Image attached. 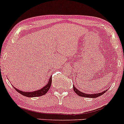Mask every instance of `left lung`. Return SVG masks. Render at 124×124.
Masks as SVG:
<instances>
[{
    "label": "left lung",
    "instance_id": "1",
    "mask_svg": "<svg viewBox=\"0 0 124 124\" xmlns=\"http://www.w3.org/2000/svg\"><path fill=\"white\" fill-rule=\"evenodd\" d=\"M73 90L74 91V92H75L77 95H79V96H80L85 97V98H97V97H99L100 96H101V95H102L103 94H104V93H105V92L107 91H108V89L102 92H100V93H95V94H86V93H83V92H81L80 91L78 90V89H77V88H76L75 86L73 85Z\"/></svg>",
    "mask_w": 124,
    "mask_h": 124
}]
</instances>
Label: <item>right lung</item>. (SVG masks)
Wrapping results in <instances>:
<instances>
[{
  "label": "right lung",
  "instance_id": "1",
  "mask_svg": "<svg viewBox=\"0 0 124 124\" xmlns=\"http://www.w3.org/2000/svg\"><path fill=\"white\" fill-rule=\"evenodd\" d=\"M51 83H52V77L51 76L50 78V80H49L48 83H47V85L46 86H44V87L42 88L41 89H39V90L36 91H33V92H23L22 91L18 90V89H16V88H14V89H16V91L18 92H19V93L25 96H27V97H38V96H43V95H45L46 93L48 92V91L50 89L51 85Z\"/></svg>",
  "mask_w": 124,
  "mask_h": 124
}]
</instances>
